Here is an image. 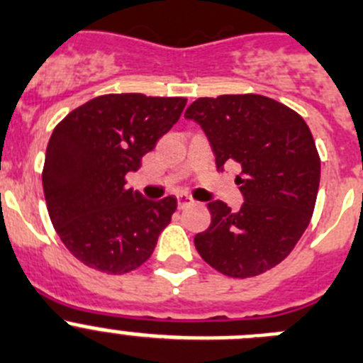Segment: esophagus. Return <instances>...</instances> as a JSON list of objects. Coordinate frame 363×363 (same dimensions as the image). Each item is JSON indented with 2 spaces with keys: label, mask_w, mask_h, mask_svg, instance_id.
Segmentation results:
<instances>
[{
  "label": "esophagus",
  "mask_w": 363,
  "mask_h": 363,
  "mask_svg": "<svg viewBox=\"0 0 363 363\" xmlns=\"http://www.w3.org/2000/svg\"><path fill=\"white\" fill-rule=\"evenodd\" d=\"M177 204L179 209H186L188 206L195 204V201H193L191 197H188V195H177Z\"/></svg>",
  "instance_id": "obj_1"
}]
</instances>
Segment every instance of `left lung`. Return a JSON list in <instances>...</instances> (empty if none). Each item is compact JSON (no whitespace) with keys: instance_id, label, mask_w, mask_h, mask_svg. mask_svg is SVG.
Wrapping results in <instances>:
<instances>
[{"instance_id":"1","label":"left lung","mask_w":363,"mask_h":363,"mask_svg":"<svg viewBox=\"0 0 363 363\" xmlns=\"http://www.w3.org/2000/svg\"><path fill=\"white\" fill-rule=\"evenodd\" d=\"M184 116L208 135L216 168L238 164V211L208 204L211 223L195 236L206 263L229 277H252L283 262L313 215L320 157L306 121L262 94L199 98Z\"/></svg>"}]
</instances>
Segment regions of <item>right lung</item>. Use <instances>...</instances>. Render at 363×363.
Instances as JSON below:
<instances>
[{"label":"right lung","mask_w":363,"mask_h":363,"mask_svg":"<svg viewBox=\"0 0 363 363\" xmlns=\"http://www.w3.org/2000/svg\"><path fill=\"white\" fill-rule=\"evenodd\" d=\"M186 98L104 94L71 111L46 148L43 188L57 235L74 258L125 274L152 256L177 199L147 201L125 188L159 138L184 111Z\"/></svg>","instance_id":"obj_1"}]
</instances>
